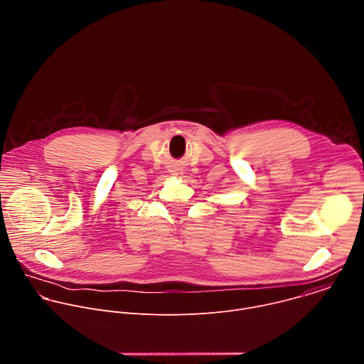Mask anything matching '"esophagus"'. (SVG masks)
I'll use <instances>...</instances> for the list:
<instances>
[{"label":"esophagus","mask_w":364,"mask_h":364,"mask_svg":"<svg viewBox=\"0 0 364 364\" xmlns=\"http://www.w3.org/2000/svg\"><path fill=\"white\" fill-rule=\"evenodd\" d=\"M171 173H173V176H176V177H181V176H183V171H181L180 168H174Z\"/></svg>","instance_id":"obj_1"}]
</instances>
